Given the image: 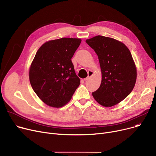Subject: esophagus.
<instances>
[{"label": "esophagus", "instance_id": "1", "mask_svg": "<svg viewBox=\"0 0 156 156\" xmlns=\"http://www.w3.org/2000/svg\"><path fill=\"white\" fill-rule=\"evenodd\" d=\"M93 75H94V72L92 71H88V77L85 78L84 80L85 81H87Z\"/></svg>", "mask_w": 156, "mask_h": 156}]
</instances>
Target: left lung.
<instances>
[{"mask_svg": "<svg viewBox=\"0 0 156 156\" xmlns=\"http://www.w3.org/2000/svg\"><path fill=\"white\" fill-rule=\"evenodd\" d=\"M86 42L98 55L102 73L101 83L92 93L95 100L110 108L124 100L135 87L136 67L128 48L114 38L97 35Z\"/></svg>", "mask_w": 156, "mask_h": 156, "instance_id": "obj_1", "label": "left lung"}]
</instances>
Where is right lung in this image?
I'll list each match as a JSON object with an SVG mask.
<instances>
[{
  "label": "right lung",
  "instance_id": "1",
  "mask_svg": "<svg viewBox=\"0 0 156 156\" xmlns=\"http://www.w3.org/2000/svg\"><path fill=\"white\" fill-rule=\"evenodd\" d=\"M81 38H61L45 42L37 51L29 69L30 82L39 99L59 108L71 99L80 84L71 59Z\"/></svg>",
  "mask_w": 156,
  "mask_h": 156
}]
</instances>
